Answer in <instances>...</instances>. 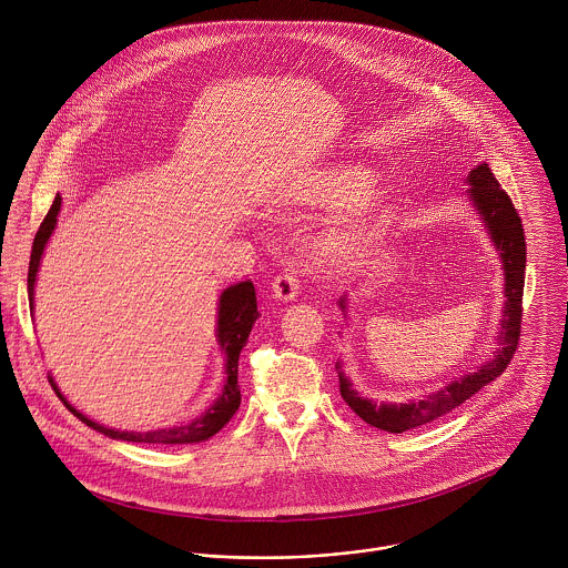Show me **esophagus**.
Segmentation results:
<instances>
[{
	"instance_id": "obj_1",
	"label": "esophagus",
	"mask_w": 568,
	"mask_h": 568,
	"mask_svg": "<svg viewBox=\"0 0 568 568\" xmlns=\"http://www.w3.org/2000/svg\"><path fill=\"white\" fill-rule=\"evenodd\" d=\"M298 290H301V283H298V278L294 276V272H283V274H278V276L272 281V294H274L276 301L292 303V301L298 296Z\"/></svg>"
}]
</instances>
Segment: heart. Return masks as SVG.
I'll return each instance as SVG.
<instances>
[{
  "mask_svg": "<svg viewBox=\"0 0 568 568\" xmlns=\"http://www.w3.org/2000/svg\"><path fill=\"white\" fill-rule=\"evenodd\" d=\"M371 183L373 174L364 165L331 163L294 176L274 195L292 206H339L320 248L335 263H351L375 246L392 217V197Z\"/></svg>",
  "mask_w": 568,
  "mask_h": 568,
  "instance_id": "b5f03b06",
  "label": "heart"
}]
</instances>
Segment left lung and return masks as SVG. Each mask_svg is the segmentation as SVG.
<instances>
[{
	"label": "left lung",
	"instance_id": "1",
	"mask_svg": "<svg viewBox=\"0 0 568 568\" xmlns=\"http://www.w3.org/2000/svg\"><path fill=\"white\" fill-rule=\"evenodd\" d=\"M466 197L477 211L488 240L497 248L501 267H504L505 303L501 314V328L497 335V348L493 351L490 359L477 366L473 373H464L455 381H448L444 387L423 394L420 398H409L405 403H387V400H373L362 396L351 378L344 375L339 362L335 364L337 377H339V392L342 398L348 403V407L368 425L389 432V434H403L407 429L427 425L436 418L444 416L446 412L462 405L466 398H470L475 392H479L484 385L499 377L507 368L509 359L514 357L518 335H520V315H523V287H525V233L520 217L509 200V195L501 190L499 181L495 179L488 163H481L470 170L466 176ZM355 294V292H353ZM348 296L344 294L337 305L344 312L348 310Z\"/></svg>",
	"mask_w": 568,
	"mask_h": 568
}]
</instances>
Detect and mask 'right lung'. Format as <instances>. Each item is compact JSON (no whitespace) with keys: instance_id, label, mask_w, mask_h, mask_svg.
Returning <instances> with one entry per match:
<instances>
[{"instance_id":"right-lung-1","label":"right lung","mask_w":568,"mask_h":568,"mask_svg":"<svg viewBox=\"0 0 568 568\" xmlns=\"http://www.w3.org/2000/svg\"><path fill=\"white\" fill-rule=\"evenodd\" d=\"M61 195L57 193L45 220L41 222L37 237L32 242V254H30V267H28V298H30V312H34V285H37V274L41 267V258L45 253V246L57 231L59 213H61ZM217 320H215V342L220 351L224 353V385L220 396L190 423L176 425L170 429H154V432H122V429H111L104 427L91 418H87L82 412H78L67 398L63 392L59 389L54 377H50V383L59 398L63 400L64 407L82 420L87 427L113 438V440L124 442H145V444H195V442L209 440L215 436L240 409L242 394H240V383H237V366H240V353L248 342V335L253 331V324L258 317L256 312V294H254L253 281H242L231 287H226L220 298H217Z\"/></svg>"}]
</instances>
